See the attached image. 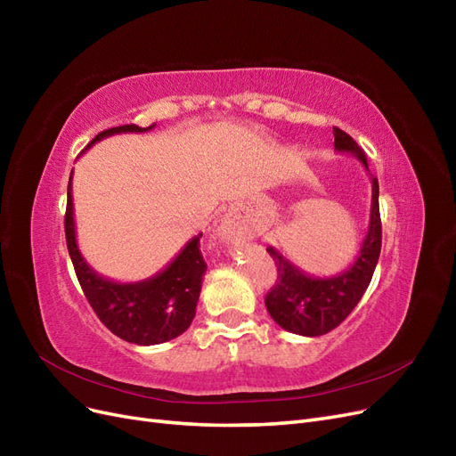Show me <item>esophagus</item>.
<instances>
[{
    "label": "esophagus",
    "mask_w": 456,
    "mask_h": 456,
    "mask_svg": "<svg viewBox=\"0 0 456 456\" xmlns=\"http://www.w3.org/2000/svg\"><path fill=\"white\" fill-rule=\"evenodd\" d=\"M239 234H240V231H239V225H236V222H234V217L227 216L225 220L222 222V225H220L222 240L224 242H234L236 239H239Z\"/></svg>",
    "instance_id": "1"
}]
</instances>
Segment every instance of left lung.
<instances>
[{"label": "left lung", "instance_id": "8db88e82", "mask_svg": "<svg viewBox=\"0 0 456 456\" xmlns=\"http://www.w3.org/2000/svg\"><path fill=\"white\" fill-rule=\"evenodd\" d=\"M333 135L335 151L355 156L369 171L365 152L358 143L341 128L333 126ZM370 183L369 229L358 256L345 272L331 277H314L292 265L275 248H266L277 266V281L266 294L265 304L272 319L283 330L304 338H319L338 328L362 300L382 248L379 181L370 176Z\"/></svg>", "mask_w": 456, "mask_h": 456}]
</instances>
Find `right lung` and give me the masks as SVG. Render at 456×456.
Wrapping results in <instances>:
<instances>
[{
  "mask_svg": "<svg viewBox=\"0 0 456 456\" xmlns=\"http://www.w3.org/2000/svg\"><path fill=\"white\" fill-rule=\"evenodd\" d=\"M147 128L125 125L104 130L82 151V154L104 137L125 132H147ZM67 248L72 259L77 281L91 307L102 324L123 341L151 346L171 341L184 333L195 316L197 300L201 294L203 275L207 263L200 249L201 232L179 251V255L164 268L147 280L135 283H118L96 273L76 242L74 205H72V173L67 190V214H65Z\"/></svg>",
  "mask_w": 456,
  "mask_h": 456,
  "instance_id": "obj_1",
  "label": "right lung"
}]
</instances>
